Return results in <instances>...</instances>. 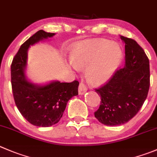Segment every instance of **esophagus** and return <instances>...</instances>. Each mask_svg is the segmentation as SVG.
I'll return each instance as SVG.
<instances>
[{"label": "esophagus", "mask_w": 157, "mask_h": 157, "mask_svg": "<svg viewBox=\"0 0 157 157\" xmlns=\"http://www.w3.org/2000/svg\"><path fill=\"white\" fill-rule=\"evenodd\" d=\"M86 90H87L86 86H85L84 83L81 82V83H80V85H79V89H78L79 94H80V95H83V94L86 92Z\"/></svg>", "instance_id": "1"}]
</instances>
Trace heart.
<instances>
[{"label":"heart","instance_id":"heart-1","mask_svg":"<svg viewBox=\"0 0 157 157\" xmlns=\"http://www.w3.org/2000/svg\"><path fill=\"white\" fill-rule=\"evenodd\" d=\"M123 57L121 46L108 40H98L77 46L71 53V61L76 67H85L91 82L97 84L109 80Z\"/></svg>","mask_w":157,"mask_h":157}]
</instances>
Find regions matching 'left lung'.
<instances>
[{
	"label": "left lung",
	"instance_id": "1",
	"mask_svg": "<svg viewBox=\"0 0 157 157\" xmlns=\"http://www.w3.org/2000/svg\"><path fill=\"white\" fill-rule=\"evenodd\" d=\"M125 44L124 67L116 71L104 86L95 90L101 97L94 116L106 126L126 124L140 109L150 88V62L133 39L121 36Z\"/></svg>",
	"mask_w": 157,
	"mask_h": 157
}]
</instances>
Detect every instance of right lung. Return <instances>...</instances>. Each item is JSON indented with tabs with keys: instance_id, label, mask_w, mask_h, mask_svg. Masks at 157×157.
Returning a JSON list of instances; mask_svg holds the SVG:
<instances>
[{
	"instance_id": "obj_1",
	"label": "right lung",
	"mask_w": 157,
	"mask_h": 157,
	"mask_svg": "<svg viewBox=\"0 0 157 157\" xmlns=\"http://www.w3.org/2000/svg\"><path fill=\"white\" fill-rule=\"evenodd\" d=\"M55 35L40 30L21 46L11 63V85L15 104L21 115L36 127H48L57 124L67 103L78 95L79 82L60 83L53 80L47 84H36L26 77L29 48Z\"/></svg>"
}]
</instances>
